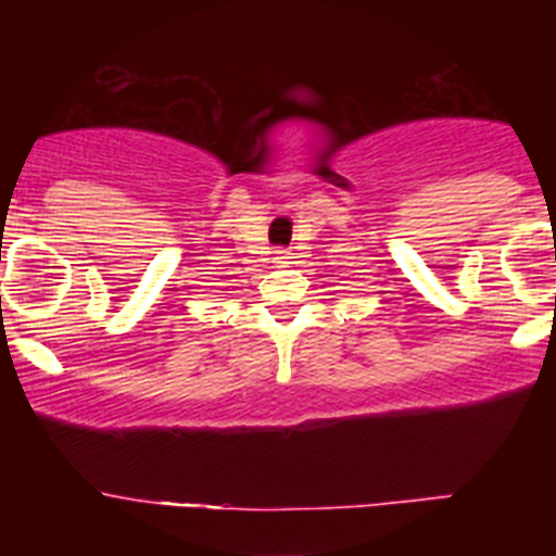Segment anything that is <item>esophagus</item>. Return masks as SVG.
<instances>
[{
	"label": "esophagus",
	"instance_id": "obj_1",
	"mask_svg": "<svg viewBox=\"0 0 556 556\" xmlns=\"http://www.w3.org/2000/svg\"><path fill=\"white\" fill-rule=\"evenodd\" d=\"M294 262V253H289V250H275V264H281V267H287V264Z\"/></svg>",
	"mask_w": 556,
	"mask_h": 556
}]
</instances>
